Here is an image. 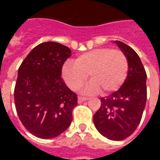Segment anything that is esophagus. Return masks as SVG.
Returning a JSON list of instances; mask_svg holds the SVG:
<instances>
[{
	"label": "esophagus",
	"instance_id": "1",
	"mask_svg": "<svg viewBox=\"0 0 160 160\" xmlns=\"http://www.w3.org/2000/svg\"><path fill=\"white\" fill-rule=\"evenodd\" d=\"M89 100V98L88 97H83V96H80V97L78 98V102L79 103H82L85 100Z\"/></svg>",
	"mask_w": 160,
	"mask_h": 160
}]
</instances>
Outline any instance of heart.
I'll use <instances>...</instances> for the list:
<instances>
[{
  "label": "heart",
  "mask_w": 160,
  "mask_h": 160,
  "mask_svg": "<svg viewBox=\"0 0 160 160\" xmlns=\"http://www.w3.org/2000/svg\"><path fill=\"white\" fill-rule=\"evenodd\" d=\"M129 61L126 55L119 50L100 48L77 56L75 63L67 61L62 67V77L74 91L79 90L90 75L91 83L86 88L88 93L101 90L110 94L121 87L126 80Z\"/></svg>",
  "instance_id": "obj_1"
}]
</instances>
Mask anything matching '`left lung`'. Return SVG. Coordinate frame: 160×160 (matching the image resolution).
Here are the masks:
<instances>
[{
  "instance_id": "obj_1",
  "label": "left lung",
  "mask_w": 160,
  "mask_h": 160,
  "mask_svg": "<svg viewBox=\"0 0 160 160\" xmlns=\"http://www.w3.org/2000/svg\"><path fill=\"white\" fill-rule=\"evenodd\" d=\"M114 42L128 58V75L119 90L100 99L101 105L93 119L103 136L123 140L134 133L141 120L147 100V75L140 58L131 47L119 41Z\"/></svg>"
}]
</instances>
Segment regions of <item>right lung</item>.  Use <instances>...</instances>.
Here are the masks:
<instances>
[{
    "label": "right lung",
    "mask_w": 160,
    "mask_h": 160,
    "mask_svg": "<svg viewBox=\"0 0 160 160\" xmlns=\"http://www.w3.org/2000/svg\"><path fill=\"white\" fill-rule=\"evenodd\" d=\"M70 55L67 46L44 42L19 67L14 90L16 112L25 128L38 138L57 137L72 121L77 95L61 78L63 65Z\"/></svg>",
    "instance_id": "1"
}]
</instances>
